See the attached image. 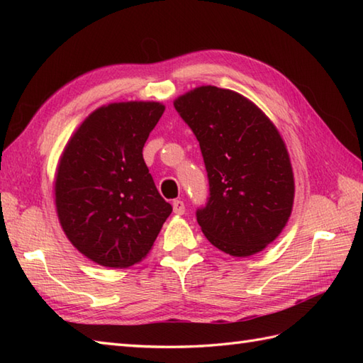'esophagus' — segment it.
<instances>
[{"label": "esophagus", "instance_id": "obj_1", "mask_svg": "<svg viewBox=\"0 0 363 363\" xmlns=\"http://www.w3.org/2000/svg\"><path fill=\"white\" fill-rule=\"evenodd\" d=\"M173 212L176 215H184V213H186V206H184V203L181 201V199H176V201H173Z\"/></svg>", "mask_w": 363, "mask_h": 363}]
</instances>
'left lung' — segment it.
I'll use <instances>...</instances> for the list:
<instances>
[{"mask_svg": "<svg viewBox=\"0 0 363 363\" xmlns=\"http://www.w3.org/2000/svg\"><path fill=\"white\" fill-rule=\"evenodd\" d=\"M194 130L211 196L196 220L215 248L234 257L257 254L287 225L295 177L279 130L251 99L201 86L174 99Z\"/></svg>", "mask_w": 363, "mask_h": 363, "instance_id": "1", "label": "left lung"}]
</instances>
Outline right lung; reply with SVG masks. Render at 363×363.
<instances>
[{
    "instance_id": "add662e5",
    "label": "right lung",
    "mask_w": 363,
    "mask_h": 363,
    "mask_svg": "<svg viewBox=\"0 0 363 363\" xmlns=\"http://www.w3.org/2000/svg\"><path fill=\"white\" fill-rule=\"evenodd\" d=\"M164 111L157 101L98 107L60 154L54 176L59 223L74 248L98 265L138 264L173 211L142 154Z\"/></svg>"
}]
</instances>
